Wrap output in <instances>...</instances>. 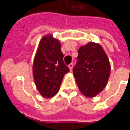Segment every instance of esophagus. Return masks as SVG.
Wrapping results in <instances>:
<instances>
[{
  "mask_svg": "<svg viewBox=\"0 0 130 130\" xmlns=\"http://www.w3.org/2000/svg\"><path fill=\"white\" fill-rule=\"evenodd\" d=\"M73 67V63H71V64H70V65H69V70H70V71H72Z\"/></svg>",
  "mask_w": 130,
  "mask_h": 130,
  "instance_id": "obj_1",
  "label": "esophagus"
}]
</instances>
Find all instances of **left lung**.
I'll list each match as a JSON object with an SVG mask.
<instances>
[{
	"mask_svg": "<svg viewBox=\"0 0 130 130\" xmlns=\"http://www.w3.org/2000/svg\"><path fill=\"white\" fill-rule=\"evenodd\" d=\"M73 76L82 94L96 96L105 88L111 74L109 58L100 44L88 42L78 50Z\"/></svg>",
	"mask_w": 130,
	"mask_h": 130,
	"instance_id": "8db88e82",
	"label": "left lung"
}]
</instances>
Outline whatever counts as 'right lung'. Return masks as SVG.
I'll return each mask as SVG.
<instances>
[{
  "instance_id": "right-lung-1",
  "label": "right lung",
  "mask_w": 130,
  "mask_h": 130,
  "mask_svg": "<svg viewBox=\"0 0 130 130\" xmlns=\"http://www.w3.org/2000/svg\"><path fill=\"white\" fill-rule=\"evenodd\" d=\"M63 57L59 40L51 34L42 38L33 63L34 82L42 96L50 99L59 92L64 75L69 71Z\"/></svg>"
}]
</instances>
